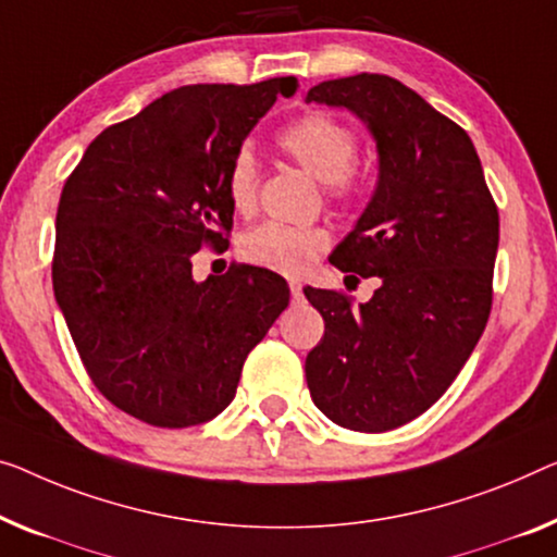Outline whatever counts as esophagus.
Returning a JSON list of instances; mask_svg holds the SVG:
<instances>
[{
	"label": "esophagus",
	"mask_w": 557,
	"mask_h": 557,
	"mask_svg": "<svg viewBox=\"0 0 557 557\" xmlns=\"http://www.w3.org/2000/svg\"><path fill=\"white\" fill-rule=\"evenodd\" d=\"M289 295H293V302L302 300V285H300V282H289Z\"/></svg>",
	"instance_id": "obj_1"
}]
</instances>
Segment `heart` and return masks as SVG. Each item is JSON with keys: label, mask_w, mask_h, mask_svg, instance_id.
Masks as SVG:
<instances>
[{"label": "heart", "mask_w": 557, "mask_h": 557, "mask_svg": "<svg viewBox=\"0 0 557 557\" xmlns=\"http://www.w3.org/2000/svg\"><path fill=\"white\" fill-rule=\"evenodd\" d=\"M277 145L289 160L318 182H325L332 197L355 193V157L358 137L343 120L327 112H310L280 132ZM257 168L250 152H239L227 174V193L235 210L245 212L255 202ZM330 237L318 227H285L268 222L247 232L239 243V252L257 268H268L282 275L300 277L312 268L314 260L327 250Z\"/></svg>", "instance_id": "b5f03b06"}]
</instances>
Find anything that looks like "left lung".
Here are the masks:
<instances>
[{"label":"left lung","instance_id":"1","mask_svg":"<svg viewBox=\"0 0 557 557\" xmlns=\"http://www.w3.org/2000/svg\"><path fill=\"white\" fill-rule=\"evenodd\" d=\"M305 102L355 114L375 143V193L330 262L380 280L360 307L305 289L325 320L307 387L335 425L385 433L437 403L475 350L500 220L468 132L403 82L362 72L320 82Z\"/></svg>","mask_w":557,"mask_h":557}]
</instances>
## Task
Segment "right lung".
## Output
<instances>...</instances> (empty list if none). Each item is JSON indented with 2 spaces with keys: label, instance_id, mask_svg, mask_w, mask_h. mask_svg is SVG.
I'll return each mask as SVG.
<instances>
[{
  "label": "right lung",
  "instance_id": "right-lung-1",
  "mask_svg": "<svg viewBox=\"0 0 557 557\" xmlns=\"http://www.w3.org/2000/svg\"><path fill=\"white\" fill-rule=\"evenodd\" d=\"M295 77L189 85L107 127L66 180L52 282L85 368L112 405L154 428L218 418L252 347L289 302L272 270L193 277L205 243L227 245V174Z\"/></svg>",
  "mask_w": 557,
  "mask_h": 557
}]
</instances>
